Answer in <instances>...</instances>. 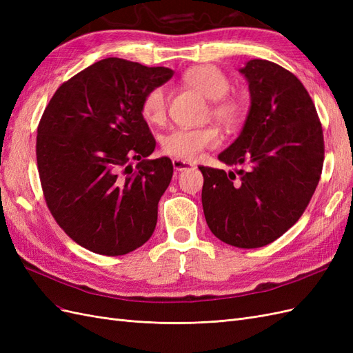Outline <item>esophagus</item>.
Segmentation results:
<instances>
[{"label": "esophagus", "mask_w": 353, "mask_h": 353, "mask_svg": "<svg viewBox=\"0 0 353 353\" xmlns=\"http://www.w3.org/2000/svg\"><path fill=\"white\" fill-rule=\"evenodd\" d=\"M172 165L175 170H187V169H193L194 165L190 163V162H184V160H179V159H174L172 160Z\"/></svg>", "instance_id": "1"}]
</instances>
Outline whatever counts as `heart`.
Wrapping results in <instances>:
<instances>
[{
	"label": "heart",
	"mask_w": 353,
	"mask_h": 353,
	"mask_svg": "<svg viewBox=\"0 0 353 353\" xmlns=\"http://www.w3.org/2000/svg\"><path fill=\"white\" fill-rule=\"evenodd\" d=\"M184 81L206 99L212 100L210 114L227 130H236L245 113V103L236 94H228L230 79L213 65H199L184 73ZM141 114L152 125H163L168 117V91L165 87H154L141 101ZM221 143V132L216 126L179 128L162 140V152L184 162H194L200 154L215 148Z\"/></svg>",
	"instance_id": "heart-1"
}]
</instances>
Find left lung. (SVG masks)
<instances>
[{
	"mask_svg": "<svg viewBox=\"0 0 353 353\" xmlns=\"http://www.w3.org/2000/svg\"><path fill=\"white\" fill-rule=\"evenodd\" d=\"M240 72L250 110L237 140L218 157L245 169L237 176L199 166L201 205L219 240L256 249L281 237L307 208L323 172L324 135L311 95L292 72L259 59Z\"/></svg>",
	"mask_w": 353,
	"mask_h": 353,
	"instance_id": "1",
	"label": "left lung"
}]
</instances>
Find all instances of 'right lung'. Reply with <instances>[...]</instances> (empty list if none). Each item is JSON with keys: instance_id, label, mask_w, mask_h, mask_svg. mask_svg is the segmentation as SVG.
Wrapping results in <instances>:
<instances>
[{"instance_id": "obj_1", "label": "right lung", "mask_w": 353, "mask_h": 353, "mask_svg": "<svg viewBox=\"0 0 353 353\" xmlns=\"http://www.w3.org/2000/svg\"><path fill=\"white\" fill-rule=\"evenodd\" d=\"M172 74L168 68L104 59L63 82L42 113V193L60 228L90 252L121 256L152 237L174 165L169 157L144 159L156 140L141 101ZM131 159L139 160L135 168Z\"/></svg>"}]
</instances>
